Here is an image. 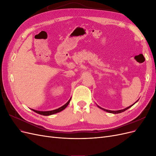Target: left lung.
Segmentation results:
<instances>
[{
    "instance_id": "obj_1",
    "label": "left lung",
    "mask_w": 156,
    "mask_h": 156,
    "mask_svg": "<svg viewBox=\"0 0 156 156\" xmlns=\"http://www.w3.org/2000/svg\"><path fill=\"white\" fill-rule=\"evenodd\" d=\"M135 103H136V102H135ZM133 105H131V106H129V107H127V108H124V109L119 110V111H110V110H107V109H105V108H101V107H99V106H98V107L99 108H101V109H103V111H106V112H110V113H113V114H118V113H120V112H124V111H126L127 109H128V108H130L131 106H133Z\"/></svg>"
}]
</instances>
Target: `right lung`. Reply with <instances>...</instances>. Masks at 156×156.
<instances>
[{"label": "right lung", "instance_id": "right-lung-1", "mask_svg": "<svg viewBox=\"0 0 156 156\" xmlns=\"http://www.w3.org/2000/svg\"><path fill=\"white\" fill-rule=\"evenodd\" d=\"M71 100V98L69 99V100L66 103L65 105H64L63 106H62L61 107L57 108V109H55V110H53V111H36V110H34V109H32L33 111L36 112V113H38V114L40 115H44V116H49V115H53V114H55V113H57V112H59L60 111H62V110H64V108L66 107L68 104L69 103V101Z\"/></svg>", "mask_w": 156, "mask_h": 156}]
</instances>
